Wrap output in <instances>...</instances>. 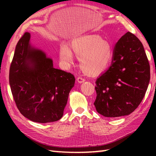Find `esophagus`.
<instances>
[{
	"label": "esophagus",
	"mask_w": 156,
	"mask_h": 156,
	"mask_svg": "<svg viewBox=\"0 0 156 156\" xmlns=\"http://www.w3.org/2000/svg\"><path fill=\"white\" fill-rule=\"evenodd\" d=\"M77 81L78 83H82V82H84L85 81V79L82 77H80V76H79V77L77 78Z\"/></svg>",
	"instance_id": "esophagus-1"
}]
</instances>
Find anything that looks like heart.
<instances>
[{
    "mask_svg": "<svg viewBox=\"0 0 156 156\" xmlns=\"http://www.w3.org/2000/svg\"><path fill=\"white\" fill-rule=\"evenodd\" d=\"M69 48L79 58L82 70L91 76L104 72L113 58V48L111 43L97 35H84L73 39L69 43ZM59 55L60 60L66 66L74 60L72 51L66 45L61 46Z\"/></svg>",
    "mask_w": 156,
    "mask_h": 156,
    "instance_id": "obj_1",
    "label": "heart"
}]
</instances>
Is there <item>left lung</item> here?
<instances>
[{
  "label": "left lung",
  "instance_id": "obj_1",
  "mask_svg": "<svg viewBox=\"0 0 156 156\" xmlns=\"http://www.w3.org/2000/svg\"><path fill=\"white\" fill-rule=\"evenodd\" d=\"M150 80L143 45L135 35L126 33L115 45L110 68L96 81L97 112L107 117L131 114L143 100Z\"/></svg>",
  "mask_w": 156,
  "mask_h": 156
}]
</instances>
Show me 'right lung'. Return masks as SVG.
<instances>
[{
  "label": "right lung",
  "instance_id": "add662e5",
  "mask_svg": "<svg viewBox=\"0 0 156 156\" xmlns=\"http://www.w3.org/2000/svg\"><path fill=\"white\" fill-rule=\"evenodd\" d=\"M26 32L16 45L9 70V84L20 112L34 122L45 123L60 119L74 87L75 78L56 69L53 60L30 44Z\"/></svg>",
  "mask_w": 156,
  "mask_h": 156
}]
</instances>
